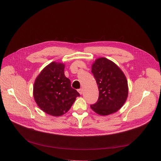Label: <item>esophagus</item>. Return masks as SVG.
I'll return each mask as SVG.
<instances>
[{
  "instance_id": "34e87169",
  "label": "esophagus",
  "mask_w": 161,
  "mask_h": 161,
  "mask_svg": "<svg viewBox=\"0 0 161 161\" xmlns=\"http://www.w3.org/2000/svg\"><path fill=\"white\" fill-rule=\"evenodd\" d=\"M78 92H79L80 95H82V93H83V89H78Z\"/></svg>"
}]
</instances>
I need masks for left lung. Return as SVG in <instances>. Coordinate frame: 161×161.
<instances>
[{
    "mask_svg": "<svg viewBox=\"0 0 161 161\" xmlns=\"http://www.w3.org/2000/svg\"><path fill=\"white\" fill-rule=\"evenodd\" d=\"M91 72L97 83L99 97L91 108L103 116L115 113L128 97V81L125 74L115 63L105 57L96 59L91 66Z\"/></svg>",
    "mask_w": 161,
    "mask_h": 161,
    "instance_id": "8db88e82",
    "label": "left lung"
}]
</instances>
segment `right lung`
I'll use <instances>...</instances> for the list:
<instances>
[{
  "label": "right lung",
  "instance_id": "obj_1",
  "mask_svg": "<svg viewBox=\"0 0 161 161\" xmlns=\"http://www.w3.org/2000/svg\"><path fill=\"white\" fill-rule=\"evenodd\" d=\"M65 64L52 62L38 75L33 86V97L38 107L52 116H61L69 110L79 92L71 87L64 75Z\"/></svg>",
  "mask_w": 161,
  "mask_h": 161
}]
</instances>
